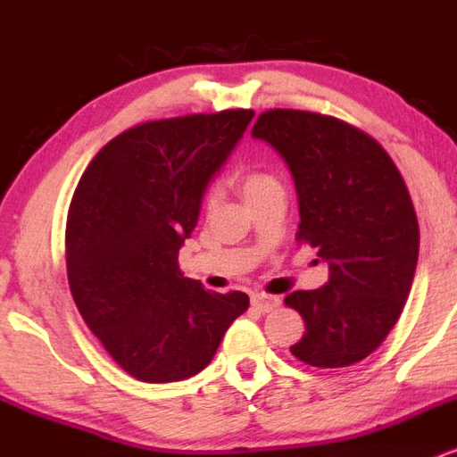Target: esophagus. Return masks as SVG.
Returning <instances> with one entry per match:
<instances>
[{
    "instance_id": "34e87169",
    "label": "esophagus",
    "mask_w": 457,
    "mask_h": 457,
    "mask_svg": "<svg viewBox=\"0 0 457 457\" xmlns=\"http://www.w3.org/2000/svg\"><path fill=\"white\" fill-rule=\"evenodd\" d=\"M251 305L255 309H260L262 313H269L272 309H277L281 305V301L272 295H264V292H258V295L251 296Z\"/></svg>"
}]
</instances>
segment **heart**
Returning <instances> with one entry per match:
<instances>
[{
	"label": "heart",
	"mask_w": 457,
	"mask_h": 457,
	"mask_svg": "<svg viewBox=\"0 0 457 457\" xmlns=\"http://www.w3.org/2000/svg\"><path fill=\"white\" fill-rule=\"evenodd\" d=\"M236 185H238L240 193H243L246 202L253 197L262 195V193L270 191V188L281 187V182L277 180V176H272L270 171L258 170V167H246L236 174Z\"/></svg>",
	"instance_id": "1"
}]
</instances>
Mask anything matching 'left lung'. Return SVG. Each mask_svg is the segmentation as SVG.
<instances>
[{
    "instance_id": "1",
    "label": "left lung",
    "mask_w": 457,
    "mask_h": 457,
    "mask_svg": "<svg viewBox=\"0 0 457 457\" xmlns=\"http://www.w3.org/2000/svg\"><path fill=\"white\" fill-rule=\"evenodd\" d=\"M251 135L287 162L296 240L328 262L322 287L286 296L305 320L290 353L324 370L359 363L395 327L414 279L419 223L406 182L378 141L333 115L269 109Z\"/></svg>"
}]
</instances>
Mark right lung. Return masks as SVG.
<instances>
[{
    "label": "right lung",
    "instance_id": "obj_1",
    "mask_svg": "<svg viewBox=\"0 0 457 457\" xmlns=\"http://www.w3.org/2000/svg\"><path fill=\"white\" fill-rule=\"evenodd\" d=\"M251 118L253 109H225L137 124L79 180L66 221L68 286L87 327L133 378L195 376L249 307L245 292H208L182 275L178 251Z\"/></svg>",
    "mask_w": 457,
    "mask_h": 457
}]
</instances>
